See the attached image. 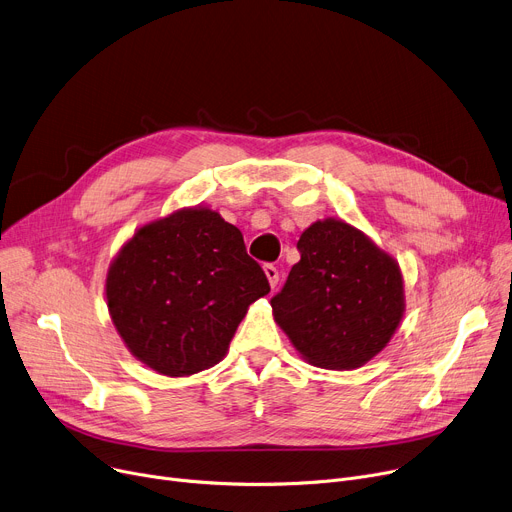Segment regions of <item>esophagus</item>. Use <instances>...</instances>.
I'll use <instances>...</instances> for the list:
<instances>
[{
  "instance_id": "34e87169",
  "label": "esophagus",
  "mask_w": 512,
  "mask_h": 512,
  "mask_svg": "<svg viewBox=\"0 0 512 512\" xmlns=\"http://www.w3.org/2000/svg\"><path fill=\"white\" fill-rule=\"evenodd\" d=\"M263 272H265L267 282H270V286L276 288V286H278V280H280V274H278L276 267H274L272 263H267V265H263Z\"/></svg>"
}]
</instances>
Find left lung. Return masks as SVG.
I'll list each match as a JSON object with an SVG mask.
<instances>
[{"instance_id":"8db88e82","label":"left lung","mask_w":512,"mask_h":512,"mask_svg":"<svg viewBox=\"0 0 512 512\" xmlns=\"http://www.w3.org/2000/svg\"><path fill=\"white\" fill-rule=\"evenodd\" d=\"M301 261L272 299L276 324L301 357L324 369H357L382 353L405 313L394 257L336 218L299 238Z\"/></svg>"}]
</instances>
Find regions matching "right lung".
<instances>
[{
    "label": "right lung",
    "mask_w": 512,
    "mask_h": 512,
    "mask_svg": "<svg viewBox=\"0 0 512 512\" xmlns=\"http://www.w3.org/2000/svg\"><path fill=\"white\" fill-rule=\"evenodd\" d=\"M267 292L240 230L209 207L141 226L105 278L107 309L130 355L168 378L218 365L249 305Z\"/></svg>",
    "instance_id": "obj_1"
}]
</instances>
